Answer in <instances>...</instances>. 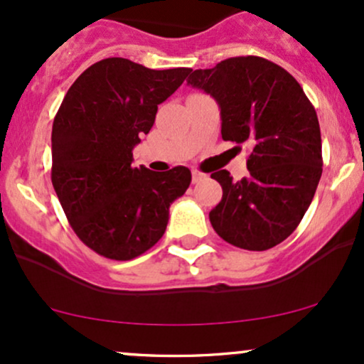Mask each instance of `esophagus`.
<instances>
[{"label": "esophagus", "mask_w": 364, "mask_h": 364, "mask_svg": "<svg viewBox=\"0 0 364 364\" xmlns=\"http://www.w3.org/2000/svg\"><path fill=\"white\" fill-rule=\"evenodd\" d=\"M203 178H205V174H203L202 171H198V169H193V171H191V179H193V183L202 181Z\"/></svg>", "instance_id": "esophagus-1"}]
</instances>
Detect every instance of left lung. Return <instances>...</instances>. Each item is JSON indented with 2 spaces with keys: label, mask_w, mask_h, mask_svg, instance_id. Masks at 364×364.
Segmentation results:
<instances>
[{
  "label": "left lung",
  "mask_w": 364,
  "mask_h": 364,
  "mask_svg": "<svg viewBox=\"0 0 364 364\" xmlns=\"http://www.w3.org/2000/svg\"><path fill=\"white\" fill-rule=\"evenodd\" d=\"M190 72L188 83L219 104L223 139L250 149L246 178L212 173L223 186V200L208 214L212 228L237 248H274L298 228L318 186L323 161L315 107L291 73L260 56Z\"/></svg>",
  "instance_id": "1"
}]
</instances>
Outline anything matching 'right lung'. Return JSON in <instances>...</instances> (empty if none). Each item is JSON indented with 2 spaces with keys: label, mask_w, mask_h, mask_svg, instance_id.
I'll use <instances>...</instances> for the list:
<instances>
[{
  "label": "right lung",
  "mask_w": 364,
  "mask_h": 364,
  "mask_svg": "<svg viewBox=\"0 0 364 364\" xmlns=\"http://www.w3.org/2000/svg\"><path fill=\"white\" fill-rule=\"evenodd\" d=\"M190 68L150 70L124 58L94 63L66 92L53 123L51 181L66 219L101 257L132 260L161 240L185 166L133 168V147Z\"/></svg>",
  "instance_id": "right-lung-1"
}]
</instances>
